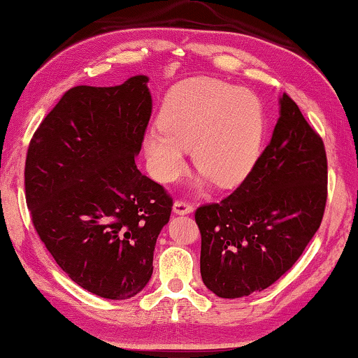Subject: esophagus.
<instances>
[{
    "label": "esophagus",
    "instance_id": "1",
    "mask_svg": "<svg viewBox=\"0 0 358 358\" xmlns=\"http://www.w3.org/2000/svg\"><path fill=\"white\" fill-rule=\"evenodd\" d=\"M194 210V206L193 204H189V203H186V201H183V199H177L175 201V204H173V213L175 214H191Z\"/></svg>",
    "mask_w": 358,
    "mask_h": 358
}]
</instances>
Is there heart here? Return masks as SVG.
<instances>
[{"mask_svg": "<svg viewBox=\"0 0 358 358\" xmlns=\"http://www.w3.org/2000/svg\"><path fill=\"white\" fill-rule=\"evenodd\" d=\"M160 127L144 134L143 148L162 183L186 170V149L206 180L230 188L258 162L264 141V110L258 95L213 78H193L175 85L159 113Z\"/></svg>", "mask_w": 358, "mask_h": 358, "instance_id": "heart-1", "label": "heart"}]
</instances>
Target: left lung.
I'll return each mask as SVG.
<instances>
[{"label": "left lung", "mask_w": 358, "mask_h": 358, "mask_svg": "<svg viewBox=\"0 0 358 358\" xmlns=\"http://www.w3.org/2000/svg\"><path fill=\"white\" fill-rule=\"evenodd\" d=\"M279 105L273 138L251 173L220 203L196 209L201 278L220 299L273 285L296 263L323 220V139L289 95H282Z\"/></svg>", "instance_id": "obj_1"}]
</instances>
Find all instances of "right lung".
Returning <instances> with one entry per match:
<instances>
[{
	"label": "right lung",
	"instance_id": "add662e5",
	"mask_svg": "<svg viewBox=\"0 0 358 358\" xmlns=\"http://www.w3.org/2000/svg\"><path fill=\"white\" fill-rule=\"evenodd\" d=\"M148 80L69 89L27 149L26 201L40 240L78 285L110 300L148 284L173 206L134 162L152 113Z\"/></svg>",
	"mask_w": 358,
	"mask_h": 358
}]
</instances>
